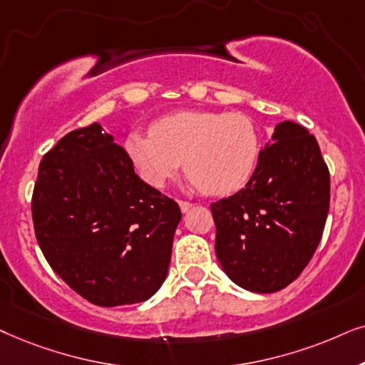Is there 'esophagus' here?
I'll return each mask as SVG.
<instances>
[{"instance_id": "1", "label": "esophagus", "mask_w": 365, "mask_h": 365, "mask_svg": "<svg viewBox=\"0 0 365 365\" xmlns=\"http://www.w3.org/2000/svg\"><path fill=\"white\" fill-rule=\"evenodd\" d=\"M178 205H180V210H182L183 213H187V212L190 210V208L193 207V203H190V202H185V200H180V202H178Z\"/></svg>"}]
</instances>
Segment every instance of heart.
I'll list each match as a JSON object with an SVG mask.
<instances>
[{"mask_svg": "<svg viewBox=\"0 0 365 365\" xmlns=\"http://www.w3.org/2000/svg\"><path fill=\"white\" fill-rule=\"evenodd\" d=\"M260 133L242 113L185 110L163 116L150 133H130L125 152L148 185L163 187L185 162L188 178L207 195L244 188L260 157Z\"/></svg>", "mask_w": 365, "mask_h": 365, "instance_id": "1", "label": "heart"}]
</instances>
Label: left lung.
<instances>
[{
    "label": "left lung",
    "instance_id": "obj_1",
    "mask_svg": "<svg viewBox=\"0 0 365 365\" xmlns=\"http://www.w3.org/2000/svg\"><path fill=\"white\" fill-rule=\"evenodd\" d=\"M260 150L249 183L212 203L215 254L242 289L272 294L302 274L317 249L330 202V175L302 125L282 121Z\"/></svg>",
    "mask_w": 365,
    "mask_h": 365
}]
</instances>
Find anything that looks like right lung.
Returning <instances> with one entry per match:
<instances>
[{
  "label": "right lung",
  "instance_id": "obj_1",
  "mask_svg": "<svg viewBox=\"0 0 365 365\" xmlns=\"http://www.w3.org/2000/svg\"><path fill=\"white\" fill-rule=\"evenodd\" d=\"M31 213L51 269L100 307L143 302L162 287L182 218L98 123L73 130L43 157Z\"/></svg>",
  "mask_w": 365,
  "mask_h": 365
}]
</instances>
